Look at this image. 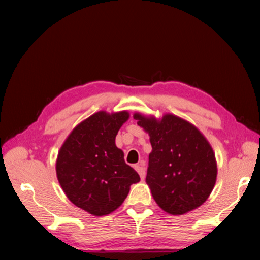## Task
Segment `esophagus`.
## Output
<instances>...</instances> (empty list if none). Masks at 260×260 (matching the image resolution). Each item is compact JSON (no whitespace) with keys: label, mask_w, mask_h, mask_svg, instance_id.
I'll list each match as a JSON object with an SVG mask.
<instances>
[{"label":"esophagus","mask_w":260,"mask_h":260,"mask_svg":"<svg viewBox=\"0 0 260 260\" xmlns=\"http://www.w3.org/2000/svg\"><path fill=\"white\" fill-rule=\"evenodd\" d=\"M135 170L138 172V174H140L141 178L144 179V178H145V175H146V171H145V167H144L143 162H141L140 165H136V166H135Z\"/></svg>","instance_id":"1"}]
</instances>
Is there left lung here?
I'll use <instances>...</instances> for the list:
<instances>
[{
	"mask_svg": "<svg viewBox=\"0 0 260 260\" xmlns=\"http://www.w3.org/2000/svg\"><path fill=\"white\" fill-rule=\"evenodd\" d=\"M149 135L146 184L156 204L171 215H184L207 201L217 179V161L207 138L195 125L174 114L161 118L135 113Z\"/></svg>",
	"mask_w": 260,
	"mask_h": 260,
	"instance_id": "8db88e82",
	"label": "left lung"
}]
</instances>
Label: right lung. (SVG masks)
Instances as JSON below:
<instances>
[{
  "mask_svg": "<svg viewBox=\"0 0 260 260\" xmlns=\"http://www.w3.org/2000/svg\"><path fill=\"white\" fill-rule=\"evenodd\" d=\"M128 118L127 111L95 113L75 126L58 150V183L66 197L90 215L113 213L127 197L131 185L141 180L115 144Z\"/></svg>",
  "mask_w": 260,
  "mask_h": 260,
  "instance_id": "right-lung-1",
  "label": "right lung"
}]
</instances>
